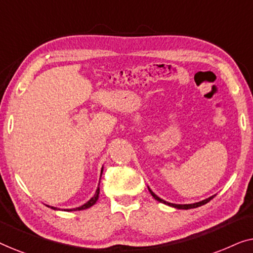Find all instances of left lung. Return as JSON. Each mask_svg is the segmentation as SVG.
<instances>
[{"instance_id": "left-lung-1", "label": "left lung", "mask_w": 253, "mask_h": 253, "mask_svg": "<svg viewBox=\"0 0 253 253\" xmlns=\"http://www.w3.org/2000/svg\"><path fill=\"white\" fill-rule=\"evenodd\" d=\"M148 191L151 192V195L153 196V198L155 199V200H158V202H160V203H164V204H166V205H168V206H171V207H175V209H179V210H190V209H196V207H199V206H202V205H205V204H207L210 202L211 199H213L214 198V196H212V197H210V198H207V199H205V200H202V202H199V203H195V204H185V205H177V204H171V203H168V202H165L164 199H161V198H159V197L155 195V193L152 191V190L148 188Z\"/></svg>"}]
</instances>
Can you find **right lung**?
<instances>
[{
    "instance_id": "add662e5",
    "label": "right lung",
    "mask_w": 253,
    "mask_h": 253,
    "mask_svg": "<svg viewBox=\"0 0 253 253\" xmlns=\"http://www.w3.org/2000/svg\"><path fill=\"white\" fill-rule=\"evenodd\" d=\"M101 174H102V169H101ZM99 184H100V182H99ZM99 192H100V188H99V186H98V189H96V191H95V195L93 196L92 198L89 199L87 203L84 204V205L81 206V207H76V209H71V210H64V211H82V210H86V209H88V207L93 206V205H94V204L96 203V200H98V198H99ZM48 207H49V206H48ZM50 209H53V210H57L56 207H53V206H51Z\"/></svg>"
}]
</instances>
